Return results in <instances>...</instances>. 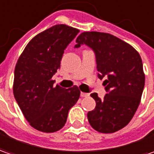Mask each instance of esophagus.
Masks as SVG:
<instances>
[{
	"label": "esophagus",
	"mask_w": 154,
	"mask_h": 154,
	"mask_svg": "<svg viewBox=\"0 0 154 154\" xmlns=\"http://www.w3.org/2000/svg\"><path fill=\"white\" fill-rule=\"evenodd\" d=\"M81 96L82 97H88V96H89V94H88V93H83V92H81Z\"/></svg>",
	"instance_id": "obj_1"
}]
</instances>
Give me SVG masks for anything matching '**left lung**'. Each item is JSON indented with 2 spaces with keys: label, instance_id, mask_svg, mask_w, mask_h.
I'll return each instance as SVG.
<instances>
[{
  "label": "left lung",
  "instance_id": "8db88e82",
  "mask_svg": "<svg viewBox=\"0 0 154 154\" xmlns=\"http://www.w3.org/2000/svg\"><path fill=\"white\" fill-rule=\"evenodd\" d=\"M75 48L82 44L95 54L98 77L108 94L104 99L91 94L96 106L88 112L92 128L105 134L113 133L128 125L139 106L145 85V74L140 54L119 38L104 32H82Z\"/></svg>",
  "mask_w": 154,
  "mask_h": 154
}]
</instances>
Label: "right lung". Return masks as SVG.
Returning a JSON list of instances; mask_svg holds the SVG:
<instances>
[{
	"label": "right lung",
	"mask_w": 154,
	"mask_h": 154,
	"mask_svg": "<svg viewBox=\"0 0 154 154\" xmlns=\"http://www.w3.org/2000/svg\"><path fill=\"white\" fill-rule=\"evenodd\" d=\"M79 29L56 24L33 37L19 56L14 70V98L25 119L35 130L53 133L66 125L69 110L80 96L77 86H54L53 76L69 43Z\"/></svg>",
	"instance_id": "add662e5"
}]
</instances>
